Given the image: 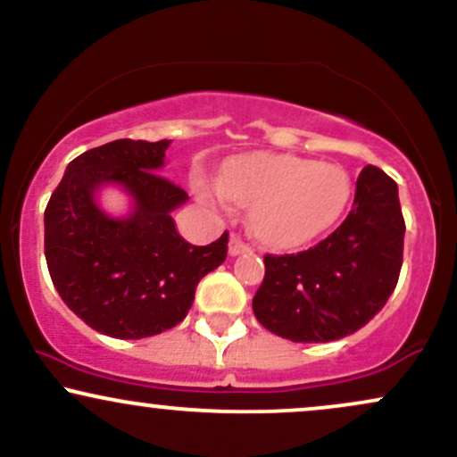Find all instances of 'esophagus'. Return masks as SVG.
I'll use <instances>...</instances> for the list:
<instances>
[{"label": "esophagus", "instance_id": "obj_1", "mask_svg": "<svg viewBox=\"0 0 457 457\" xmlns=\"http://www.w3.org/2000/svg\"><path fill=\"white\" fill-rule=\"evenodd\" d=\"M246 251H251V246L246 245L240 236L236 234L229 236V255H240V253H246Z\"/></svg>", "mask_w": 457, "mask_h": 457}]
</instances>
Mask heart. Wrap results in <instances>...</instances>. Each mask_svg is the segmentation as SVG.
<instances>
[{
    "mask_svg": "<svg viewBox=\"0 0 457 457\" xmlns=\"http://www.w3.org/2000/svg\"><path fill=\"white\" fill-rule=\"evenodd\" d=\"M219 186L193 180L204 204L249 208L251 228L262 243L295 249L337 225L353 197V180L342 165L295 154L255 152L229 159L219 171Z\"/></svg>",
    "mask_w": 457,
    "mask_h": 457,
    "instance_id": "b5f03b06",
    "label": "heart"
}]
</instances>
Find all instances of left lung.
<instances>
[{"label": "left lung", "instance_id": "left-lung-1", "mask_svg": "<svg viewBox=\"0 0 457 457\" xmlns=\"http://www.w3.org/2000/svg\"><path fill=\"white\" fill-rule=\"evenodd\" d=\"M403 232L395 180L378 167H363L353 211L333 234L307 251L264 255L255 318L270 333L301 344L354 333L395 290Z\"/></svg>", "mask_w": 457, "mask_h": 457}]
</instances>
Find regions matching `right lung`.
Returning <instances> with one entry per match:
<instances>
[{"instance_id":"obj_1","label":"right lung","mask_w":457,"mask_h":457,"mask_svg":"<svg viewBox=\"0 0 457 457\" xmlns=\"http://www.w3.org/2000/svg\"><path fill=\"white\" fill-rule=\"evenodd\" d=\"M170 139H115L68 162L45 211V258L62 301L87 327L115 339L159 335L187 318L199 279L228 258V232L206 246L178 234L171 211L185 188L161 176ZM120 184L134 197L113 220L93 195Z\"/></svg>"}]
</instances>
